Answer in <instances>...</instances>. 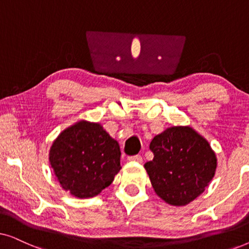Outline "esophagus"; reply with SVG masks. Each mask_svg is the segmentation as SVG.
<instances>
[{
  "label": "esophagus",
  "mask_w": 249,
  "mask_h": 249,
  "mask_svg": "<svg viewBox=\"0 0 249 249\" xmlns=\"http://www.w3.org/2000/svg\"><path fill=\"white\" fill-rule=\"evenodd\" d=\"M129 161H134V162H137V163H142V158L141 155H135V156H130V158L128 159Z\"/></svg>",
  "instance_id": "obj_1"
}]
</instances>
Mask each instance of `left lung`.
<instances>
[{"instance_id": "obj_1", "label": "left lung", "mask_w": 249, "mask_h": 249, "mask_svg": "<svg viewBox=\"0 0 249 249\" xmlns=\"http://www.w3.org/2000/svg\"><path fill=\"white\" fill-rule=\"evenodd\" d=\"M149 149L154 158L144 168L156 195L172 206L192 203L215 175V152L190 125L166 128L154 136Z\"/></svg>"}]
</instances>
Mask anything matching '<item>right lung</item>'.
<instances>
[{
	"mask_svg": "<svg viewBox=\"0 0 249 249\" xmlns=\"http://www.w3.org/2000/svg\"><path fill=\"white\" fill-rule=\"evenodd\" d=\"M120 146L98 122L79 120L60 132L49 151L56 181L77 198L97 196L121 170Z\"/></svg>",
	"mask_w": 249,
	"mask_h": 249,
	"instance_id": "1",
	"label": "right lung"
}]
</instances>
